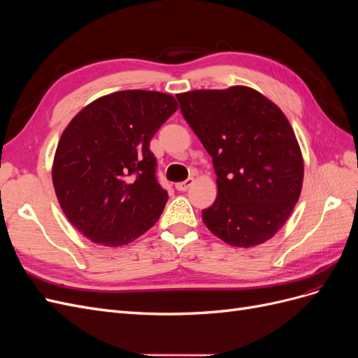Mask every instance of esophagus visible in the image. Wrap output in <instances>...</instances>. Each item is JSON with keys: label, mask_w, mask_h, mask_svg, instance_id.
<instances>
[{"label": "esophagus", "mask_w": 358, "mask_h": 358, "mask_svg": "<svg viewBox=\"0 0 358 358\" xmlns=\"http://www.w3.org/2000/svg\"><path fill=\"white\" fill-rule=\"evenodd\" d=\"M192 183H194V179H192V178H188L187 180L176 183V189H178V191H187V189L192 185Z\"/></svg>", "instance_id": "esophagus-1"}]
</instances>
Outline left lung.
<instances>
[{
  "mask_svg": "<svg viewBox=\"0 0 358 358\" xmlns=\"http://www.w3.org/2000/svg\"><path fill=\"white\" fill-rule=\"evenodd\" d=\"M176 99L216 173L218 197L201 210L203 222L229 245L264 243L282 229L301 191L303 158L288 119L248 86Z\"/></svg>",
  "mask_w": 358,
  "mask_h": 358,
  "instance_id": "left-lung-1",
  "label": "left lung"
}]
</instances>
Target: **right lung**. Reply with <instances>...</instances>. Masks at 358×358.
Here are the masks:
<instances>
[{
    "label": "right lung",
    "instance_id": "obj_1",
    "mask_svg": "<svg viewBox=\"0 0 358 358\" xmlns=\"http://www.w3.org/2000/svg\"><path fill=\"white\" fill-rule=\"evenodd\" d=\"M178 107L169 94L119 91L86 106L64 129L53 188L69 221L94 243L127 245L158 221L169 194L149 143Z\"/></svg>",
    "mask_w": 358,
    "mask_h": 358
}]
</instances>
